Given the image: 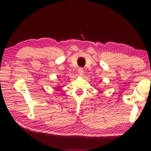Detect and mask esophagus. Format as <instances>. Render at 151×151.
Returning <instances> with one entry per match:
<instances>
[{
	"label": "esophagus",
	"mask_w": 151,
	"mask_h": 151,
	"mask_svg": "<svg viewBox=\"0 0 151 151\" xmlns=\"http://www.w3.org/2000/svg\"><path fill=\"white\" fill-rule=\"evenodd\" d=\"M78 73H79V75H83L84 73V69L83 68H79L78 70Z\"/></svg>",
	"instance_id": "34e87169"
}]
</instances>
